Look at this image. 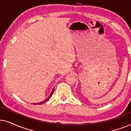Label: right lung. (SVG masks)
Returning <instances> with one entry per match:
<instances>
[{"mask_svg":"<svg viewBox=\"0 0 131 131\" xmlns=\"http://www.w3.org/2000/svg\"><path fill=\"white\" fill-rule=\"evenodd\" d=\"M53 90H54V89H53V91H52L51 94V95H50L49 96V97H48V98H47V99H46V100H45V101H43V102H41V103H36V104H36H36H42V103H45V102L46 101H48V100H49V98H50V97H51V96L52 95V94H53Z\"/></svg>","mask_w":131,"mask_h":131,"instance_id":"obj_1","label":"right lung"}]
</instances>
